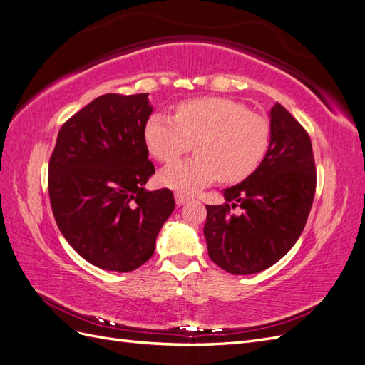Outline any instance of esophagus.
<instances>
[{"label":"esophagus","instance_id":"obj_1","mask_svg":"<svg viewBox=\"0 0 365 365\" xmlns=\"http://www.w3.org/2000/svg\"><path fill=\"white\" fill-rule=\"evenodd\" d=\"M175 201H176V205L181 207V205H184V204L189 202V201H190V197H187V196L181 195V193H175Z\"/></svg>","mask_w":365,"mask_h":365}]
</instances>
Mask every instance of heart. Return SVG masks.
<instances>
[{
    "mask_svg": "<svg viewBox=\"0 0 365 365\" xmlns=\"http://www.w3.org/2000/svg\"><path fill=\"white\" fill-rule=\"evenodd\" d=\"M149 152L168 163L196 149V157L176 161L160 172L161 185L193 195L217 178L239 182L256 170L271 140L268 120L224 97H201L176 108L175 117L157 113L145 128Z\"/></svg>",
    "mask_w": 365,
    "mask_h": 365,
    "instance_id": "heart-1",
    "label": "heart"
}]
</instances>
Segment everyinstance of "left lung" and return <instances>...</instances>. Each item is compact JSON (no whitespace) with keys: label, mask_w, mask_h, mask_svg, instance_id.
Listing matches in <instances>:
<instances>
[{"label":"left lung","mask_w":365,"mask_h":365,"mask_svg":"<svg viewBox=\"0 0 365 365\" xmlns=\"http://www.w3.org/2000/svg\"><path fill=\"white\" fill-rule=\"evenodd\" d=\"M267 155L248 178L225 189V205H207L204 236L219 268L248 275L279 262L300 237L315 195L312 143L280 103L269 111ZM239 205L240 215L229 213Z\"/></svg>","instance_id":"obj_1"}]
</instances>
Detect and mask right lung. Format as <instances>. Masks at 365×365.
I'll use <instances>...</instances> for the list:
<instances>
[{
	"mask_svg": "<svg viewBox=\"0 0 365 365\" xmlns=\"http://www.w3.org/2000/svg\"><path fill=\"white\" fill-rule=\"evenodd\" d=\"M149 93L103 94L62 125L48 164L54 219L94 267L129 272L146 263L175 208L168 189L148 192L155 173L145 128Z\"/></svg>",
	"mask_w": 365,
	"mask_h": 365,
	"instance_id": "1",
	"label": "right lung"
}]
</instances>
